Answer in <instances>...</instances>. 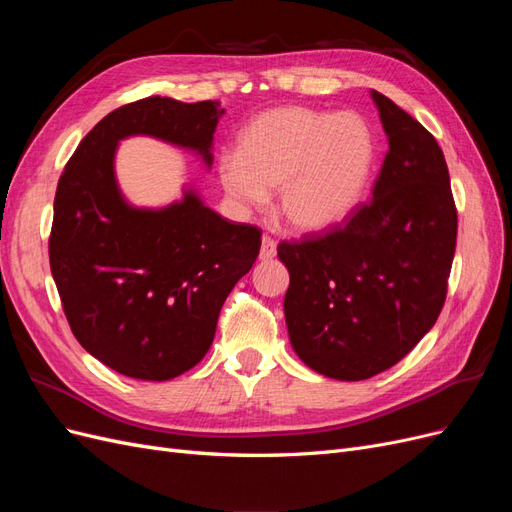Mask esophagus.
Returning <instances> with one entry per match:
<instances>
[{"label": "esophagus", "instance_id": "1", "mask_svg": "<svg viewBox=\"0 0 512 512\" xmlns=\"http://www.w3.org/2000/svg\"><path fill=\"white\" fill-rule=\"evenodd\" d=\"M275 254H277L275 239L265 235V237H262V245H260V260H271Z\"/></svg>", "mask_w": 512, "mask_h": 512}]
</instances>
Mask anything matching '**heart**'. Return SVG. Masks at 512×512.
<instances>
[{
  "label": "heart",
  "instance_id": "1",
  "mask_svg": "<svg viewBox=\"0 0 512 512\" xmlns=\"http://www.w3.org/2000/svg\"><path fill=\"white\" fill-rule=\"evenodd\" d=\"M374 162V136L359 115L282 106L247 123L237 156L220 162V181L243 207H262L280 190L294 230L327 232L359 207Z\"/></svg>",
  "mask_w": 512,
  "mask_h": 512
}]
</instances>
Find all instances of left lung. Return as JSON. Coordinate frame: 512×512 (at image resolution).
<instances>
[{"label":"left lung","instance_id":"8db88e82","mask_svg":"<svg viewBox=\"0 0 512 512\" xmlns=\"http://www.w3.org/2000/svg\"><path fill=\"white\" fill-rule=\"evenodd\" d=\"M389 136L374 196L346 224L282 241L284 314L301 361L335 380L393 367L436 324L457 245V207L436 138L371 91Z\"/></svg>","mask_w":512,"mask_h":512}]
</instances>
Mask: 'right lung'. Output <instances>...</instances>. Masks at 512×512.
Segmentation results:
<instances>
[{"mask_svg":"<svg viewBox=\"0 0 512 512\" xmlns=\"http://www.w3.org/2000/svg\"><path fill=\"white\" fill-rule=\"evenodd\" d=\"M224 108L151 96L119 106L91 130L57 183L49 260L79 344L136 380L181 376L207 354L220 309L260 252L262 230L230 222L185 192L149 211L119 194L113 158L121 138L149 134L198 151Z\"/></svg>","mask_w":512,"mask_h":512,"instance_id":"obj_1","label":"right lung"}]
</instances>
